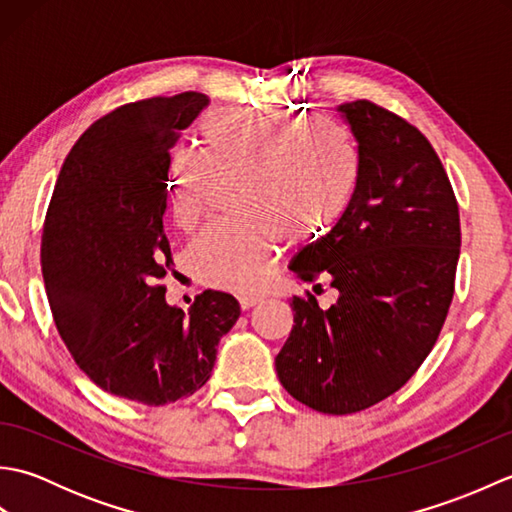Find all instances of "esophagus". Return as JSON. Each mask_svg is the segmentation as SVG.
Masks as SVG:
<instances>
[{
    "mask_svg": "<svg viewBox=\"0 0 512 512\" xmlns=\"http://www.w3.org/2000/svg\"><path fill=\"white\" fill-rule=\"evenodd\" d=\"M237 301H239V306H242V310H250V308H255L257 303H262V295H239Z\"/></svg>",
    "mask_w": 512,
    "mask_h": 512,
    "instance_id": "1",
    "label": "esophagus"
}]
</instances>
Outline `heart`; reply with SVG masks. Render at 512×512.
<instances>
[{"label":"heart","instance_id":"heart-1","mask_svg":"<svg viewBox=\"0 0 512 512\" xmlns=\"http://www.w3.org/2000/svg\"><path fill=\"white\" fill-rule=\"evenodd\" d=\"M202 154L169 162L171 215L182 231L202 222L217 184L239 180L237 224L195 237L189 259L204 284L257 290L270 275L286 233L299 237L332 222L356 184L350 138L325 116L288 110H220L200 123Z\"/></svg>","mask_w":512,"mask_h":512}]
</instances>
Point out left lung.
<instances>
[{
  "mask_svg": "<svg viewBox=\"0 0 512 512\" xmlns=\"http://www.w3.org/2000/svg\"><path fill=\"white\" fill-rule=\"evenodd\" d=\"M356 140V187L341 220L292 257L303 281L339 299L290 303L295 325L275 358L303 405L345 416L394 394L418 372L447 319L460 257V213L431 143L372 101L336 107ZM321 288V284H317Z\"/></svg>",
  "mask_w": 512,
  "mask_h": 512,
  "instance_id": "left-lung-1",
  "label": "left lung"
}]
</instances>
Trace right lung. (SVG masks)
I'll list each match as a JSON object with an SVG mask.
<instances>
[{"mask_svg":"<svg viewBox=\"0 0 512 512\" xmlns=\"http://www.w3.org/2000/svg\"><path fill=\"white\" fill-rule=\"evenodd\" d=\"M209 105L200 92L116 107L85 129L54 184L41 273L63 343L107 394L160 407L211 378L217 343L239 319L226 292L189 314L169 306V149Z\"/></svg>","mask_w":512,"mask_h":512,"instance_id":"1","label":"right lung"}]
</instances>
